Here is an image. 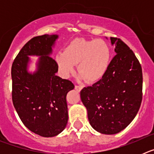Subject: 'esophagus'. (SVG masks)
Masks as SVG:
<instances>
[{"instance_id":"34e87169","label":"esophagus","mask_w":154,"mask_h":154,"mask_svg":"<svg viewBox=\"0 0 154 154\" xmlns=\"http://www.w3.org/2000/svg\"><path fill=\"white\" fill-rule=\"evenodd\" d=\"M82 88H83L82 85H75V89L77 91H81L82 89Z\"/></svg>"}]
</instances>
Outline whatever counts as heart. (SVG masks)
<instances>
[{
	"instance_id": "b5f03b06",
	"label": "heart",
	"mask_w": 154,
	"mask_h": 154,
	"mask_svg": "<svg viewBox=\"0 0 154 154\" xmlns=\"http://www.w3.org/2000/svg\"><path fill=\"white\" fill-rule=\"evenodd\" d=\"M110 60L109 46L101 39H74L64 52L56 55L57 64L64 76L70 75L74 72L75 64L78 63V72L89 82L103 78L108 71Z\"/></svg>"
}]
</instances>
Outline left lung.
<instances>
[{
	"mask_svg": "<svg viewBox=\"0 0 154 154\" xmlns=\"http://www.w3.org/2000/svg\"><path fill=\"white\" fill-rule=\"evenodd\" d=\"M116 55L107 72L80 97L86 107L89 123L103 134H116L135 118L142 102V68L133 51L121 39L110 38Z\"/></svg>",
	"mask_w": 154,
	"mask_h": 154,
	"instance_id": "8db88e82",
	"label": "left lung"
}]
</instances>
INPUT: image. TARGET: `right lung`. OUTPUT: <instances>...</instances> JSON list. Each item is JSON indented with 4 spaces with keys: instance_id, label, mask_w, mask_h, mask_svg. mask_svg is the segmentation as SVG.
Instances as JSON below:
<instances>
[{
    "instance_id": "obj_1",
    "label": "right lung",
    "mask_w": 154,
    "mask_h": 154,
    "mask_svg": "<svg viewBox=\"0 0 154 154\" xmlns=\"http://www.w3.org/2000/svg\"><path fill=\"white\" fill-rule=\"evenodd\" d=\"M58 35H44L28 41L11 67L12 101L19 117L31 132L44 137L62 133L69 119L66 96L74 89L71 81L55 73L58 64L51 56ZM29 56H38L37 69L27 70Z\"/></svg>"
}]
</instances>
